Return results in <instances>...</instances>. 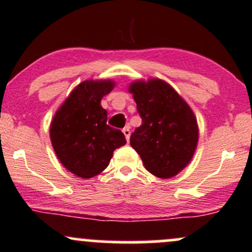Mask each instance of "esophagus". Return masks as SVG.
Listing matches in <instances>:
<instances>
[{"label":"esophagus","instance_id":"1","mask_svg":"<svg viewBox=\"0 0 252 252\" xmlns=\"http://www.w3.org/2000/svg\"><path fill=\"white\" fill-rule=\"evenodd\" d=\"M123 133H124V135H125L126 140L128 141L129 140V136H131V131H129V126H126L125 128L123 129Z\"/></svg>","mask_w":252,"mask_h":252}]
</instances>
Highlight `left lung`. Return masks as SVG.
I'll use <instances>...</instances> for the list:
<instances>
[{"instance_id": "left-lung-1", "label": "left lung", "mask_w": 252, "mask_h": 252, "mask_svg": "<svg viewBox=\"0 0 252 252\" xmlns=\"http://www.w3.org/2000/svg\"><path fill=\"white\" fill-rule=\"evenodd\" d=\"M142 123L131 135V146L145 168L160 179H170L186 168L198 142L194 112L163 79H136L128 86Z\"/></svg>"}]
</instances>
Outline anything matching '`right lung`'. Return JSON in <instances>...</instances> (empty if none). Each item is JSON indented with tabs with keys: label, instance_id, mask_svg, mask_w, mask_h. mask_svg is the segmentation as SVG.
<instances>
[{
	"label": "right lung",
	"instance_id": "1",
	"mask_svg": "<svg viewBox=\"0 0 252 252\" xmlns=\"http://www.w3.org/2000/svg\"><path fill=\"white\" fill-rule=\"evenodd\" d=\"M116 88L112 79H88L74 88L50 124L52 147L61 163L82 179L100 174L114 150L126 144L124 133L106 124L102 97Z\"/></svg>",
	"mask_w": 252,
	"mask_h": 252
}]
</instances>
